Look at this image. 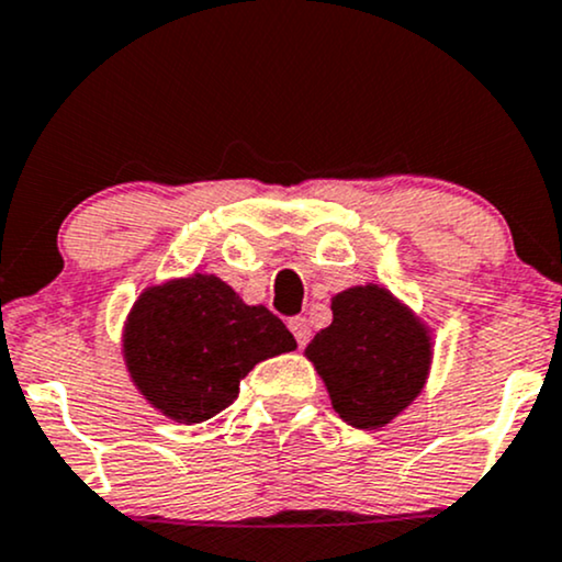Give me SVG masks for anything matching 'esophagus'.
<instances>
[{"label":"esophagus","mask_w":562,"mask_h":562,"mask_svg":"<svg viewBox=\"0 0 562 562\" xmlns=\"http://www.w3.org/2000/svg\"><path fill=\"white\" fill-rule=\"evenodd\" d=\"M288 327H290V333H293L295 342H299V348H306V342L311 340V327H308V322L303 319V316H295V319L288 322Z\"/></svg>","instance_id":"esophagus-1"}]
</instances>
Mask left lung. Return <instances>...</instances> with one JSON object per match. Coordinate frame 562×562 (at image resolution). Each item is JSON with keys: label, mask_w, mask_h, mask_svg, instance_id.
I'll return each instance as SVG.
<instances>
[{"label": "left lung", "mask_w": 562, "mask_h": 562, "mask_svg": "<svg viewBox=\"0 0 562 562\" xmlns=\"http://www.w3.org/2000/svg\"><path fill=\"white\" fill-rule=\"evenodd\" d=\"M327 384L333 408L350 427L390 424L427 382V327L380 285L333 299V324L306 348Z\"/></svg>", "instance_id": "left-lung-1"}]
</instances>
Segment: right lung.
<instances>
[{"label":"right lung","instance_id":"right-lung-1","mask_svg":"<svg viewBox=\"0 0 562 562\" xmlns=\"http://www.w3.org/2000/svg\"><path fill=\"white\" fill-rule=\"evenodd\" d=\"M125 363L161 414L201 424L235 403L240 380L263 358L295 350L267 306H246L214 274L148 288L125 324Z\"/></svg>","mask_w":562,"mask_h":562}]
</instances>
